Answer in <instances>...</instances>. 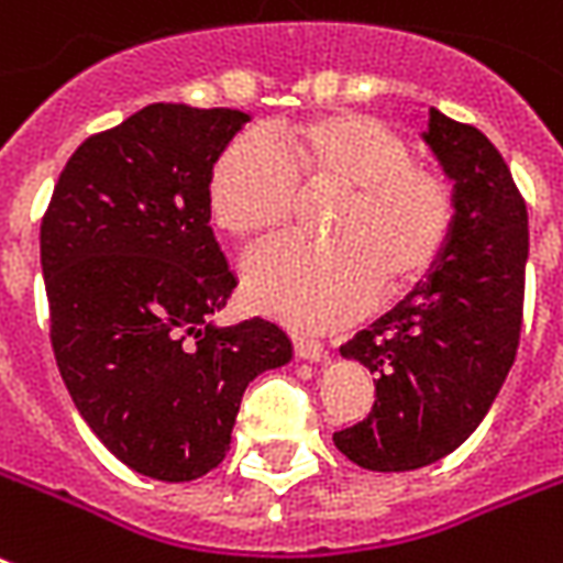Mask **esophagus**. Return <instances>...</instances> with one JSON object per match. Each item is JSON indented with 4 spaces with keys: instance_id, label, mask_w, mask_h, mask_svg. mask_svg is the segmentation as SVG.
I'll list each match as a JSON object with an SVG mask.
<instances>
[{
    "instance_id": "34e87169",
    "label": "esophagus",
    "mask_w": 563,
    "mask_h": 563,
    "mask_svg": "<svg viewBox=\"0 0 563 563\" xmlns=\"http://www.w3.org/2000/svg\"><path fill=\"white\" fill-rule=\"evenodd\" d=\"M295 354H298L300 360H312V363H328L330 345H324L319 339L295 336Z\"/></svg>"
}]
</instances>
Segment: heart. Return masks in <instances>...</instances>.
I'll list each match as a JSON object with an SVG mask.
<instances>
[{
	"instance_id": "b5f03b06",
	"label": "heart",
	"mask_w": 563,
	"mask_h": 563,
	"mask_svg": "<svg viewBox=\"0 0 563 563\" xmlns=\"http://www.w3.org/2000/svg\"><path fill=\"white\" fill-rule=\"evenodd\" d=\"M303 191H342L330 244L280 242L253 253L244 289L256 310L291 328H333L422 280L452 239L457 197L443 170L416 165L407 141L380 120L330 111L272 123L214 158L206 206L235 242L286 230Z\"/></svg>"
}]
</instances>
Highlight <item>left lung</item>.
Returning a JSON list of instances; mask_svg holds the SVG:
<instances>
[{
	"label": "left lung",
	"mask_w": 563,
	"mask_h": 563,
	"mask_svg": "<svg viewBox=\"0 0 563 563\" xmlns=\"http://www.w3.org/2000/svg\"><path fill=\"white\" fill-rule=\"evenodd\" d=\"M422 139L454 183L452 239L428 280L339 349L375 375V405L333 443L372 472L452 454L482 424L520 345L529 260L520 188L470 123L431 109Z\"/></svg>",
	"instance_id": "1"
}]
</instances>
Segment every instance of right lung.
<instances>
[{
  "label": "right lung",
  "instance_id": "1",
  "mask_svg": "<svg viewBox=\"0 0 563 563\" xmlns=\"http://www.w3.org/2000/svg\"><path fill=\"white\" fill-rule=\"evenodd\" d=\"M251 114L153 102L85 141L41 224L49 339L73 405L129 470L195 482L230 449L253 377L286 366L274 321L212 324L235 289L206 186Z\"/></svg>",
  "mask_w": 563,
  "mask_h": 563
}]
</instances>
